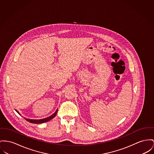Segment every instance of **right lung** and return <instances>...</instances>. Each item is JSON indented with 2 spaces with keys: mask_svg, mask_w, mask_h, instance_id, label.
<instances>
[{
  "mask_svg": "<svg viewBox=\"0 0 154 154\" xmlns=\"http://www.w3.org/2000/svg\"><path fill=\"white\" fill-rule=\"evenodd\" d=\"M17 113H19L20 115H21L20 113H19L16 110H15ZM57 112H58V109L56 110V112L55 113H54L53 114H52L51 116L48 117H47V118H45V119H40V120H33V119H25L27 122H29L30 123H34V124H40V123H45V122H47L50 120H51V119H52L57 114Z\"/></svg>",
  "mask_w": 154,
  "mask_h": 154,
  "instance_id": "add662e5",
  "label": "right lung"
}]
</instances>
